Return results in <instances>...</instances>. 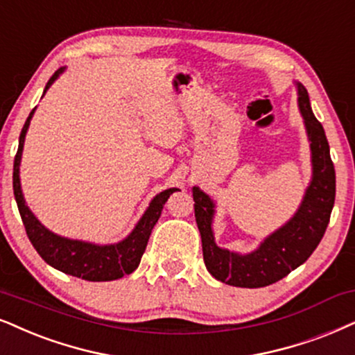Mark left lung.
Returning <instances> with one entry per match:
<instances>
[{"label":"left lung","instance_id":"left-lung-1","mask_svg":"<svg viewBox=\"0 0 355 355\" xmlns=\"http://www.w3.org/2000/svg\"><path fill=\"white\" fill-rule=\"evenodd\" d=\"M298 106L311 142L313 180L297 214L284 227L268 236L257 250L239 255L218 248L211 231L214 203L200 188H193L205 266L223 284L241 288H260L275 284L306 262L324 236L336 198L334 164L324 129L313 114L308 92L302 83H298Z\"/></svg>","mask_w":355,"mask_h":355}]
</instances>
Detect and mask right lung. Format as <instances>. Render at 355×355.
<instances>
[{
  "label": "right lung",
  "instance_id": "obj_1",
  "mask_svg": "<svg viewBox=\"0 0 355 355\" xmlns=\"http://www.w3.org/2000/svg\"><path fill=\"white\" fill-rule=\"evenodd\" d=\"M64 71V69H58L52 75L46 85V89L55 82L58 75ZM35 110V107H34ZM34 110L31 111L29 118L26 119L24 128H22L19 136V147H17L15 157V170H12V190H15V198L19 209L22 224L26 227V234H28L31 244L37 250V254L42 257L49 266H52L57 270L69 273V275L83 278L88 282H110L118 280V278L129 275L136 270L139 262H141L142 254L147 248L150 232L154 230L155 223L159 221L160 214H162L165 201L177 188H168L155 196L149 205V208L134 227V231L125 237L124 241L118 244L111 245H96L89 244V242L82 241H71L65 239L53 234L40 224L33 213H31L28 206L24 203V196L21 191L19 182V162L22 154V146H24V137L28 132L31 118H33Z\"/></svg>",
  "mask_w": 355,
  "mask_h": 355
}]
</instances>
